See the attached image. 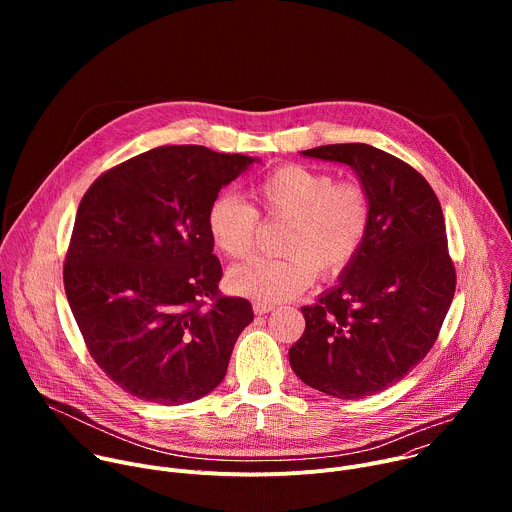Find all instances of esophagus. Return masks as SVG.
I'll return each instance as SVG.
<instances>
[{
	"instance_id": "obj_1",
	"label": "esophagus",
	"mask_w": 512,
	"mask_h": 512,
	"mask_svg": "<svg viewBox=\"0 0 512 512\" xmlns=\"http://www.w3.org/2000/svg\"><path fill=\"white\" fill-rule=\"evenodd\" d=\"M273 310H275L273 304H263V302L253 304V312H255L257 316H265V314H269V312H273Z\"/></svg>"
}]
</instances>
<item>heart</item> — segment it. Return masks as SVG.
<instances>
[{
    "instance_id": "heart-1",
    "label": "heart",
    "mask_w": 512,
    "mask_h": 512,
    "mask_svg": "<svg viewBox=\"0 0 512 512\" xmlns=\"http://www.w3.org/2000/svg\"><path fill=\"white\" fill-rule=\"evenodd\" d=\"M267 216L287 218L283 241L287 257H251L227 275L239 296L275 304L294 298L316 277L340 273L358 255L371 227L369 192L354 182H336L328 172L289 164L273 170L251 190ZM257 212L233 194L212 200L206 229L212 245L229 257L251 251L257 231Z\"/></svg>"
}]
</instances>
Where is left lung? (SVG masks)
<instances>
[{"instance_id": "left-lung-1", "label": "left lung", "mask_w": 512, "mask_h": 512, "mask_svg": "<svg viewBox=\"0 0 512 512\" xmlns=\"http://www.w3.org/2000/svg\"><path fill=\"white\" fill-rule=\"evenodd\" d=\"M354 170L371 198L358 255L316 306L289 348L294 373L336 399H362L401 381L425 358L456 291L444 212L427 180L367 143L302 152Z\"/></svg>"}]
</instances>
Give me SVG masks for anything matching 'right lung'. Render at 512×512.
Returning a JSON list of instances; mask_svg holds the SVG:
<instances>
[{"mask_svg": "<svg viewBox=\"0 0 512 512\" xmlns=\"http://www.w3.org/2000/svg\"><path fill=\"white\" fill-rule=\"evenodd\" d=\"M253 162L164 145L111 168L83 196L64 261L66 298L95 362L133 397L182 405L225 379L253 308L218 296L223 269L206 212Z\"/></svg>", "mask_w": 512, "mask_h": 512, "instance_id": "obj_1", "label": "right lung"}]
</instances>
